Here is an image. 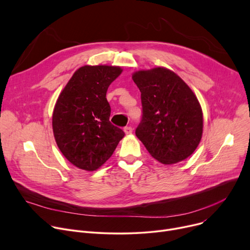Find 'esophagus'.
<instances>
[{
	"instance_id": "34e87169",
	"label": "esophagus",
	"mask_w": 250,
	"mask_h": 250,
	"mask_svg": "<svg viewBox=\"0 0 250 250\" xmlns=\"http://www.w3.org/2000/svg\"><path fill=\"white\" fill-rule=\"evenodd\" d=\"M124 131H125V134H130V133H132V127L131 126H125L124 128Z\"/></svg>"
}]
</instances>
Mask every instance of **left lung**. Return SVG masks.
<instances>
[{"label":"left lung","mask_w":250,"mask_h":250,"mask_svg":"<svg viewBox=\"0 0 250 250\" xmlns=\"http://www.w3.org/2000/svg\"><path fill=\"white\" fill-rule=\"evenodd\" d=\"M132 80L141 93L142 118L135 134L150 155L163 164L189 157L203 134L201 104L173 71L156 67L136 71Z\"/></svg>","instance_id":"8db88e82"}]
</instances>
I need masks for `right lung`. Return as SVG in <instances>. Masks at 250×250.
Here are the masks:
<instances>
[{"label":"right lung","mask_w":250,"mask_h":250,"mask_svg":"<svg viewBox=\"0 0 250 250\" xmlns=\"http://www.w3.org/2000/svg\"><path fill=\"white\" fill-rule=\"evenodd\" d=\"M119 66L85 65L60 93L52 115L58 148L76 167L94 171L114 153L125 132L110 122L105 95L122 73Z\"/></svg>","instance_id":"add662e5"}]
</instances>
